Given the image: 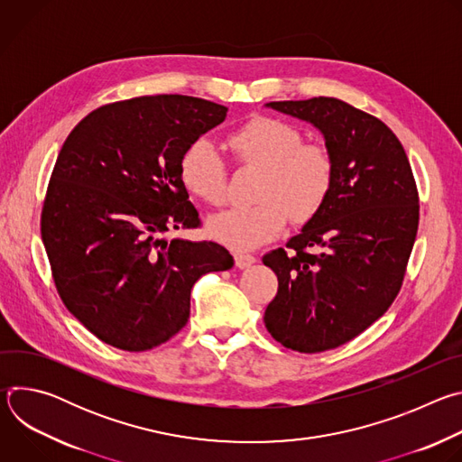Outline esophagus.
<instances>
[{"label":"esophagus","instance_id":"obj_1","mask_svg":"<svg viewBox=\"0 0 462 462\" xmlns=\"http://www.w3.org/2000/svg\"><path fill=\"white\" fill-rule=\"evenodd\" d=\"M234 261H236V267L246 269V267L254 265V263H255V255L245 254V252H237V254H234Z\"/></svg>","mask_w":462,"mask_h":462}]
</instances>
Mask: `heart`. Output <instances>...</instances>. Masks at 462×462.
<instances>
[{
	"label": "heart",
	"instance_id": "heart-1",
	"mask_svg": "<svg viewBox=\"0 0 462 462\" xmlns=\"http://www.w3.org/2000/svg\"><path fill=\"white\" fill-rule=\"evenodd\" d=\"M241 168L259 170L250 207L232 208L210 219V234L237 248H255L276 239L289 219L310 223L327 205L337 180V161L325 143L303 141L301 131L274 116H254L228 141ZM179 175L189 195L210 207L226 199L228 168L207 139L193 141L179 161Z\"/></svg>",
	"mask_w": 462,
	"mask_h": 462
}]
</instances>
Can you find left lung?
Here are the masks:
<instances>
[{"label":"left lung","mask_w":462,"mask_h":462,"mask_svg":"<svg viewBox=\"0 0 462 462\" xmlns=\"http://www.w3.org/2000/svg\"><path fill=\"white\" fill-rule=\"evenodd\" d=\"M314 124L337 161L325 208L285 248L263 255L278 276L265 310L276 342L298 353L337 349L399 296L419 228V189L397 135L335 97L271 102Z\"/></svg>","instance_id":"obj_1"}]
</instances>
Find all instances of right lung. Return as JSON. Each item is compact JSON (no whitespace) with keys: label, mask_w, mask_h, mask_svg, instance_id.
I'll return each instance as SVG.
<instances>
[{"label":"right lung","mask_w":462,"mask_h":462,"mask_svg":"<svg viewBox=\"0 0 462 462\" xmlns=\"http://www.w3.org/2000/svg\"><path fill=\"white\" fill-rule=\"evenodd\" d=\"M226 113L205 98L137 97L100 106L65 139L42 239L63 305L102 342L129 353L159 347L186 325L195 282L232 269L219 243L159 237L201 226L179 161Z\"/></svg>","instance_id":"right-lung-1"}]
</instances>
